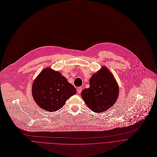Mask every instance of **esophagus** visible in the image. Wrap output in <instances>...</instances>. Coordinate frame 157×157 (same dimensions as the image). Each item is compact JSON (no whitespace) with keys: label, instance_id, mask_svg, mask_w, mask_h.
Listing matches in <instances>:
<instances>
[{"label":"esophagus","instance_id":"esophagus-1","mask_svg":"<svg viewBox=\"0 0 157 157\" xmlns=\"http://www.w3.org/2000/svg\"><path fill=\"white\" fill-rule=\"evenodd\" d=\"M82 90V87H78V88H77V93H78V94H80V93H81Z\"/></svg>","mask_w":157,"mask_h":157}]
</instances>
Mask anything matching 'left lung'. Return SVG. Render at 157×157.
I'll list each match as a JSON object with an SVG mask.
<instances>
[{
	"label": "left lung",
	"instance_id": "8db88e82",
	"mask_svg": "<svg viewBox=\"0 0 157 157\" xmlns=\"http://www.w3.org/2000/svg\"><path fill=\"white\" fill-rule=\"evenodd\" d=\"M115 77L105 66L90 78V87L82 90V97L93 112L107 111L116 102L119 93Z\"/></svg>",
	"mask_w": 157,
	"mask_h": 157
}]
</instances>
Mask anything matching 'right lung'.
<instances>
[{
	"mask_svg": "<svg viewBox=\"0 0 157 157\" xmlns=\"http://www.w3.org/2000/svg\"><path fill=\"white\" fill-rule=\"evenodd\" d=\"M31 93L35 101L41 108L55 112L63 107L77 91L61 73L46 67L35 79Z\"/></svg>",
	"mask_w": 157,
	"mask_h": 157,
	"instance_id": "obj_1",
	"label": "right lung"
}]
</instances>
